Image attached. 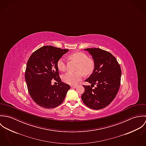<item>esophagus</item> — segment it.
<instances>
[{
  "label": "esophagus",
  "instance_id": "34e87169",
  "mask_svg": "<svg viewBox=\"0 0 146 146\" xmlns=\"http://www.w3.org/2000/svg\"><path fill=\"white\" fill-rule=\"evenodd\" d=\"M77 86L76 85H71V88H76Z\"/></svg>",
  "mask_w": 146,
  "mask_h": 146
}]
</instances>
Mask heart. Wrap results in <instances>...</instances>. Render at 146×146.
<instances>
[{
	"label": "heart",
	"instance_id": "obj_1",
	"mask_svg": "<svg viewBox=\"0 0 146 146\" xmlns=\"http://www.w3.org/2000/svg\"><path fill=\"white\" fill-rule=\"evenodd\" d=\"M70 58L78 63L76 72H68L62 76L63 81L70 85H76L83 78L84 73L85 75L91 74L94 68V61L88 58V56L83 52H75L70 55ZM57 67L61 71H64L66 69V61L61 57L57 62ZM83 72L82 73V72Z\"/></svg>",
	"mask_w": 146,
	"mask_h": 146
}]
</instances>
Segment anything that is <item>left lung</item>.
Returning a JSON list of instances; mask_svg holds the SVG:
<instances>
[{
    "instance_id": "8db88e82",
    "label": "left lung",
    "mask_w": 146,
    "mask_h": 146,
    "mask_svg": "<svg viewBox=\"0 0 146 146\" xmlns=\"http://www.w3.org/2000/svg\"><path fill=\"white\" fill-rule=\"evenodd\" d=\"M92 56L93 72L85 81L97 86L92 89L84 85L82 99L87 107L93 110L102 109L110 104L117 94L120 86L121 70L116 58L110 52L100 48L84 49Z\"/></svg>"
}]
</instances>
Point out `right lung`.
<instances>
[{
    "mask_svg": "<svg viewBox=\"0 0 146 146\" xmlns=\"http://www.w3.org/2000/svg\"><path fill=\"white\" fill-rule=\"evenodd\" d=\"M68 49L50 45L43 46L30 57L26 65L25 80L33 101L45 108H53L61 104L70 86L61 82L57 62ZM54 79L58 85H52Z\"/></svg>",
    "mask_w": 146,
    "mask_h": 146,
    "instance_id": "right-lung-1",
    "label": "right lung"
}]
</instances>
